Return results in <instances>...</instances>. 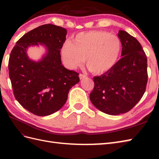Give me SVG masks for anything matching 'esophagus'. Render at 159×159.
I'll return each instance as SVG.
<instances>
[{
	"instance_id": "esophagus-1",
	"label": "esophagus",
	"mask_w": 159,
	"mask_h": 159,
	"mask_svg": "<svg viewBox=\"0 0 159 159\" xmlns=\"http://www.w3.org/2000/svg\"><path fill=\"white\" fill-rule=\"evenodd\" d=\"M87 76V75L86 74H81L80 73V74H79V78H80V79H85V78Z\"/></svg>"
}]
</instances>
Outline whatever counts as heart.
<instances>
[{"instance_id":"b5f03b06","label":"heart","mask_w":159,"mask_h":159,"mask_svg":"<svg viewBox=\"0 0 159 159\" xmlns=\"http://www.w3.org/2000/svg\"><path fill=\"white\" fill-rule=\"evenodd\" d=\"M121 52V42L114 35L101 31L81 33L67 40L61 48L63 62L71 69L81 65L85 57L89 70L103 74L116 65Z\"/></svg>"}]
</instances>
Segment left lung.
<instances>
[{"mask_svg":"<svg viewBox=\"0 0 159 159\" xmlns=\"http://www.w3.org/2000/svg\"><path fill=\"white\" fill-rule=\"evenodd\" d=\"M118 36L122 57L108 72L93 78L94 88L89 96L98 109L113 116L136 105L146 92L148 76L147 57L140 43L124 31Z\"/></svg>","mask_w":159,"mask_h":159,"instance_id":"obj_1","label":"left lung"}]
</instances>
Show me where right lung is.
I'll return each mask as SVG.
<instances>
[{
	"mask_svg": "<svg viewBox=\"0 0 159 159\" xmlns=\"http://www.w3.org/2000/svg\"><path fill=\"white\" fill-rule=\"evenodd\" d=\"M66 29L43 25L26 33L13 47L8 68L13 94L29 112L46 116L59 111L67 99L71 87L80 81L79 74L62 66L61 48L66 40ZM43 43L48 49L39 62L26 55L28 46Z\"/></svg>",
	"mask_w": 159,
	"mask_h": 159,
	"instance_id": "obj_1",
	"label": "right lung"
}]
</instances>
